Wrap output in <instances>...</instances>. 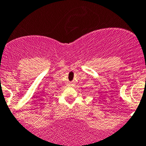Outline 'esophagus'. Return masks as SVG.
Masks as SVG:
<instances>
[{
  "instance_id": "1",
  "label": "esophagus",
  "mask_w": 146,
  "mask_h": 146,
  "mask_svg": "<svg viewBox=\"0 0 146 146\" xmlns=\"http://www.w3.org/2000/svg\"><path fill=\"white\" fill-rule=\"evenodd\" d=\"M70 86H74V85H73V84H70Z\"/></svg>"
}]
</instances>
